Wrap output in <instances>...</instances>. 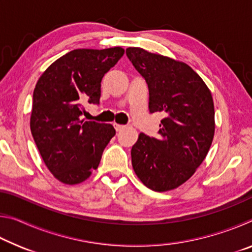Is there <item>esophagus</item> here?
Instances as JSON below:
<instances>
[{
  "instance_id": "obj_1",
  "label": "esophagus",
  "mask_w": 252,
  "mask_h": 252,
  "mask_svg": "<svg viewBox=\"0 0 252 252\" xmlns=\"http://www.w3.org/2000/svg\"><path fill=\"white\" fill-rule=\"evenodd\" d=\"M114 127H116L117 131H122L123 129H126V126L118 125V123H114Z\"/></svg>"
}]
</instances>
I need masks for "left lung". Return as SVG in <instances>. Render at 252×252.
I'll use <instances>...</instances> for the list:
<instances>
[{
	"mask_svg": "<svg viewBox=\"0 0 252 252\" xmlns=\"http://www.w3.org/2000/svg\"><path fill=\"white\" fill-rule=\"evenodd\" d=\"M126 53L148 84L150 113L164 116L158 138L139 134L131 149L132 167L149 189H176L192 177L211 147V92L186 63L141 48H127Z\"/></svg>",
	"mask_w": 252,
	"mask_h": 252,
	"instance_id": "obj_1",
	"label": "left lung"
}]
</instances>
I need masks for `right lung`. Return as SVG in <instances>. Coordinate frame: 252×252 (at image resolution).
Masks as SVG:
<instances>
[{
	"mask_svg": "<svg viewBox=\"0 0 252 252\" xmlns=\"http://www.w3.org/2000/svg\"><path fill=\"white\" fill-rule=\"evenodd\" d=\"M125 54L120 46L78 49L53 62L33 92L30 126L51 173L65 185H78L99 167L116 134L111 125L84 121V104H99L101 81Z\"/></svg>",
	"mask_w": 252,
	"mask_h": 252,
	"instance_id": "add662e5",
	"label": "right lung"
}]
</instances>
